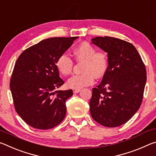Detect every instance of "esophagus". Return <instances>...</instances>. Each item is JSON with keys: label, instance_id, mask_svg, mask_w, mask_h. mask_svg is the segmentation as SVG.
I'll return each mask as SVG.
<instances>
[{"label": "esophagus", "instance_id": "obj_1", "mask_svg": "<svg viewBox=\"0 0 156 156\" xmlns=\"http://www.w3.org/2000/svg\"><path fill=\"white\" fill-rule=\"evenodd\" d=\"M81 91V89H73V93H78Z\"/></svg>", "mask_w": 156, "mask_h": 156}]
</instances>
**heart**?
I'll use <instances>...</instances> for the list:
<instances>
[{
  "mask_svg": "<svg viewBox=\"0 0 156 156\" xmlns=\"http://www.w3.org/2000/svg\"><path fill=\"white\" fill-rule=\"evenodd\" d=\"M75 55L78 61H83V73L75 75L68 81V86L73 89H81L93 84L95 78H101L108 68V57L102 51H95V48L88 42L81 43L75 50ZM58 70L64 76L73 73L74 63L69 56L63 53L56 61Z\"/></svg>",
  "mask_w": 156,
  "mask_h": 156,
  "instance_id": "b5f03b06",
  "label": "heart"
}]
</instances>
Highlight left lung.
<instances>
[{
	"instance_id": "obj_1",
	"label": "left lung",
	"mask_w": 156,
	"mask_h": 156,
	"mask_svg": "<svg viewBox=\"0 0 156 156\" xmlns=\"http://www.w3.org/2000/svg\"><path fill=\"white\" fill-rule=\"evenodd\" d=\"M92 43L107 52L108 66L101 83L93 88L92 117L106 127L128 122L141 105L147 71L136 48L126 41L99 37Z\"/></svg>"
}]
</instances>
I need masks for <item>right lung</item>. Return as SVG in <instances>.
Returning a JSON list of instances; mask_svg holds the SVG:
<instances>
[{
    "label": "right lung",
    "instance_id": "add662e5",
    "mask_svg": "<svg viewBox=\"0 0 156 156\" xmlns=\"http://www.w3.org/2000/svg\"><path fill=\"white\" fill-rule=\"evenodd\" d=\"M77 38L43 40L25 50L16 61L9 83L14 108L33 128L52 129L64 119L66 101L73 93L72 89L57 90L64 81L56 61Z\"/></svg>",
    "mask_w": 156,
    "mask_h": 156
}]
</instances>
